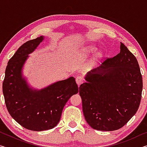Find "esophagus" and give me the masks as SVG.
<instances>
[{"instance_id":"obj_1","label":"esophagus","mask_w":147,"mask_h":147,"mask_svg":"<svg viewBox=\"0 0 147 147\" xmlns=\"http://www.w3.org/2000/svg\"><path fill=\"white\" fill-rule=\"evenodd\" d=\"M76 84H78V86H79L81 84L83 83V78L82 76H77L76 78Z\"/></svg>"}]
</instances>
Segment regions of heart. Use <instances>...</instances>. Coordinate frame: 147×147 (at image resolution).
<instances>
[{
	"mask_svg": "<svg viewBox=\"0 0 147 147\" xmlns=\"http://www.w3.org/2000/svg\"><path fill=\"white\" fill-rule=\"evenodd\" d=\"M96 48L95 47H94L93 46H90V47H88L87 48L85 49V53L86 54H89V53H93V52L95 51ZM100 56V54H97L96 55V58H98V57Z\"/></svg>",
	"mask_w": 147,
	"mask_h": 147,
	"instance_id": "obj_1",
	"label": "heart"
}]
</instances>
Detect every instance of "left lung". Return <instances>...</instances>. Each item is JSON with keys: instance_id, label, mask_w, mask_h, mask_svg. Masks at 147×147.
I'll list each match as a JSON object with an SVG mask.
<instances>
[{"instance_id": "obj_1", "label": "left lung", "mask_w": 147, "mask_h": 147, "mask_svg": "<svg viewBox=\"0 0 147 147\" xmlns=\"http://www.w3.org/2000/svg\"><path fill=\"white\" fill-rule=\"evenodd\" d=\"M120 53L92 69L81 84L84 117L93 129L113 131L135 115L141 102L143 79L138 60L123 43Z\"/></svg>"}]
</instances>
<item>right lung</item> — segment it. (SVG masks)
I'll return each mask as SVG.
<instances>
[{
  "label": "right lung",
  "mask_w": 147,
  "mask_h": 147,
  "mask_svg": "<svg viewBox=\"0 0 147 147\" xmlns=\"http://www.w3.org/2000/svg\"><path fill=\"white\" fill-rule=\"evenodd\" d=\"M44 37L24 43L9 59L2 84L5 104L17 123L30 130L52 129L60 120L62 111L72 95L78 93L75 79L71 76L47 88L34 89L23 77L22 70L28 54L35 51Z\"/></svg>",
  "instance_id": "obj_1"
}]
</instances>
